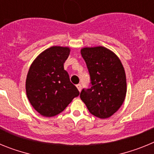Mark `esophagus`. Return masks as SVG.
<instances>
[{
	"label": "esophagus",
	"mask_w": 154,
	"mask_h": 154,
	"mask_svg": "<svg viewBox=\"0 0 154 154\" xmlns=\"http://www.w3.org/2000/svg\"><path fill=\"white\" fill-rule=\"evenodd\" d=\"M76 87H77V89H78V90L79 91V92H81V90H82V85H81V84H78V85H76Z\"/></svg>",
	"instance_id": "1"
}]
</instances>
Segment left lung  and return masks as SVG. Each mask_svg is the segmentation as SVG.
I'll return each mask as SVG.
<instances>
[{"label":"left lung","instance_id":"1","mask_svg":"<svg viewBox=\"0 0 154 154\" xmlns=\"http://www.w3.org/2000/svg\"><path fill=\"white\" fill-rule=\"evenodd\" d=\"M81 55L89 70L91 87L82 89L80 98L91 114L100 119L110 117L126 98L124 68L117 55L103 46L83 48Z\"/></svg>","mask_w":154,"mask_h":154}]
</instances>
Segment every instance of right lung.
<instances>
[{"mask_svg": "<svg viewBox=\"0 0 154 154\" xmlns=\"http://www.w3.org/2000/svg\"><path fill=\"white\" fill-rule=\"evenodd\" d=\"M69 53V48L52 46L42 51L28 70L25 84L28 99L37 112L46 117L62 112L79 95L64 69Z\"/></svg>", "mask_w": 154, "mask_h": 154, "instance_id": "add662e5", "label": "right lung"}]
</instances>
